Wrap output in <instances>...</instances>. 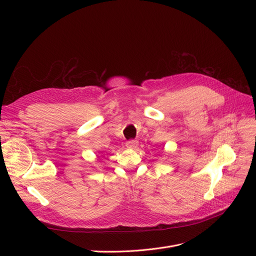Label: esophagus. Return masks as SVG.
<instances>
[{
  "label": "esophagus",
  "mask_w": 256,
  "mask_h": 256,
  "mask_svg": "<svg viewBox=\"0 0 256 256\" xmlns=\"http://www.w3.org/2000/svg\"><path fill=\"white\" fill-rule=\"evenodd\" d=\"M137 146H138V141L136 140H130L126 142V147L130 150H135Z\"/></svg>",
  "instance_id": "34e87169"
}]
</instances>
